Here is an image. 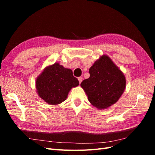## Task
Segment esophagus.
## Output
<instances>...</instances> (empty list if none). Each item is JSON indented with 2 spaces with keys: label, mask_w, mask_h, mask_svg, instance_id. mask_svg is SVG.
Here are the masks:
<instances>
[{
  "label": "esophagus",
  "mask_w": 155,
  "mask_h": 155,
  "mask_svg": "<svg viewBox=\"0 0 155 155\" xmlns=\"http://www.w3.org/2000/svg\"><path fill=\"white\" fill-rule=\"evenodd\" d=\"M78 80H79V83H81V81H82V80H83V78H82V77H79V78H78Z\"/></svg>",
  "instance_id": "1"
}]
</instances>
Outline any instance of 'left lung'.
Instances as JSON below:
<instances>
[{
	"mask_svg": "<svg viewBox=\"0 0 155 155\" xmlns=\"http://www.w3.org/2000/svg\"><path fill=\"white\" fill-rule=\"evenodd\" d=\"M90 77L81 87L88 101L97 109H105L118 101L125 90L124 74L107 55H103L89 69Z\"/></svg>",
	"mask_w": 155,
	"mask_h": 155,
	"instance_id": "left-lung-1",
	"label": "left lung"
}]
</instances>
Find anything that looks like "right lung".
<instances>
[{
    "mask_svg": "<svg viewBox=\"0 0 155 155\" xmlns=\"http://www.w3.org/2000/svg\"><path fill=\"white\" fill-rule=\"evenodd\" d=\"M79 84L71 70L55 63L46 68L37 78L36 88L39 96L47 104L58 105L66 100L70 89Z\"/></svg>",
    "mask_w": 155,
    "mask_h": 155,
    "instance_id": "add662e5",
    "label": "right lung"
}]
</instances>
